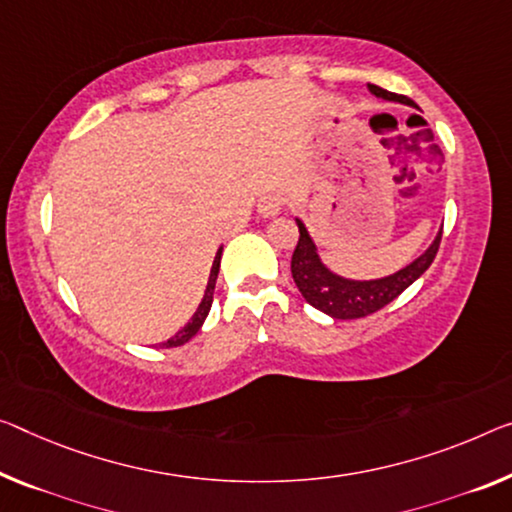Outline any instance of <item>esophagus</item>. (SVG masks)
Segmentation results:
<instances>
[{
  "instance_id": "34e87169",
  "label": "esophagus",
  "mask_w": 512,
  "mask_h": 512,
  "mask_svg": "<svg viewBox=\"0 0 512 512\" xmlns=\"http://www.w3.org/2000/svg\"><path fill=\"white\" fill-rule=\"evenodd\" d=\"M283 208V196L277 192H270L261 196V201H258V215L261 217H277Z\"/></svg>"
}]
</instances>
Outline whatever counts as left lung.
<instances>
[{
  "mask_svg": "<svg viewBox=\"0 0 512 512\" xmlns=\"http://www.w3.org/2000/svg\"><path fill=\"white\" fill-rule=\"evenodd\" d=\"M368 91L380 100L416 107L410 98L384 91L375 84H368ZM295 222L297 229H300V240H297L293 261H290V272H293L295 286L300 288L306 302L336 320H355L371 316V313L380 311L382 306L396 300L405 288H410L412 283L432 265L439 249V240H442V229H439L435 240L430 242V247L423 251L421 256H416L412 263L400 267L398 272L387 274V277L350 279L343 277V274H336L322 263L316 242H313L306 224L300 217H295Z\"/></svg>",
  "mask_w": 512,
  "mask_h": 512,
  "instance_id": "left-lung-1",
  "label": "left lung"
}]
</instances>
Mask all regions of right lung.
Instances as JSON below:
<instances>
[{"instance_id":"right-lung-1","label":"right lung","mask_w":512,"mask_h":512,"mask_svg":"<svg viewBox=\"0 0 512 512\" xmlns=\"http://www.w3.org/2000/svg\"><path fill=\"white\" fill-rule=\"evenodd\" d=\"M222 249H224V247L217 249L215 261H212L210 277H208V286H206V293H203V300H201V304H199V309L194 311V316L190 318V322H187V325H185L183 329H180L178 334H174V336L169 338V341L162 343V348H178V345L187 343L196 332H199L203 322H206L208 313H210V306H212V295H215V283H217V274H219V261H222Z\"/></svg>"}]
</instances>
